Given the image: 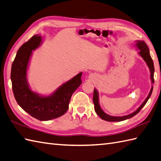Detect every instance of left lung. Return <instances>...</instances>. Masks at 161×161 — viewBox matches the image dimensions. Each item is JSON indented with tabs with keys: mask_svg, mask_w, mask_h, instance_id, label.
<instances>
[{
	"mask_svg": "<svg viewBox=\"0 0 161 161\" xmlns=\"http://www.w3.org/2000/svg\"><path fill=\"white\" fill-rule=\"evenodd\" d=\"M136 44H135V47L137 48L138 50V55L140 56L141 58L144 60V61L147 64V65L148 66L149 71H150V78H151V82L152 84L154 83V79H153V74H154V66H153V60L152 59V57L150 56V53H149V48L147 47V44L143 41H136ZM153 90V85H152V88L150 91H149V93L148 96H147V98H145L143 103L140 105V107L134 111V112H132L130 114H127V115L125 116H110L109 114H106L104 111L101 108V105H100L99 103V94L98 90H96V88H94V96H93V102H94V109L96 114H98V116L101 118V119L106 120V121H110V122H119V121H123L125 120L131 119V117L134 116L135 115L140 112L141 109L143 108L145 105L146 104V103L147 102L149 98H150L151 94L152 93Z\"/></svg>",
	"mask_w": 161,
	"mask_h": 161,
	"instance_id": "1",
	"label": "left lung"
}]
</instances>
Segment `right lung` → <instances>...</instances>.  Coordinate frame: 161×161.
Here are the masks:
<instances>
[{
	"mask_svg": "<svg viewBox=\"0 0 161 161\" xmlns=\"http://www.w3.org/2000/svg\"><path fill=\"white\" fill-rule=\"evenodd\" d=\"M42 39L41 36L34 35L19 48L12 65L11 80L14 97L20 108L35 119L46 121L67 112L71 95L82 83L83 73H78L49 95L32 90L28 83L27 69L33 51L41 45Z\"/></svg>",
	"mask_w": 161,
	"mask_h": 161,
	"instance_id": "add662e5",
	"label": "right lung"
}]
</instances>
